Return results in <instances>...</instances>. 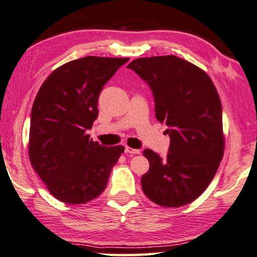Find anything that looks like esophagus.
Wrapping results in <instances>:
<instances>
[{"mask_svg":"<svg viewBox=\"0 0 257 257\" xmlns=\"http://www.w3.org/2000/svg\"><path fill=\"white\" fill-rule=\"evenodd\" d=\"M125 153H129V154H140L141 151L140 150H136V149H132L130 146H125Z\"/></svg>","mask_w":257,"mask_h":257,"instance_id":"esophagus-1","label":"esophagus"}]
</instances>
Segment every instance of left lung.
<instances>
[{"label": "left lung", "instance_id": "1", "mask_svg": "<svg viewBox=\"0 0 257 257\" xmlns=\"http://www.w3.org/2000/svg\"><path fill=\"white\" fill-rule=\"evenodd\" d=\"M128 68L148 82L156 116L168 125L169 152L162 159L144 150L150 162L142 189L162 207H181L203 193L224 154L222 104L205 71L176 56L137 58Z\"/></svg>", "mask_w": 257, "mask_h": 257}]
</instances>
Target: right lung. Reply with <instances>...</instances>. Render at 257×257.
<instances>
[{"label":"right lung","mask_w":257,"mask_h":257,"mask_svg":"<svg viewBox=\"0 0 257 257\" xmlns=\"http://www.w3.org/2000/svg\"><path fill=\"white\" fill-rule=\"evenodd\" d=\"M129 58L88 56L56 68L41 85L31 113L28 156L32 167L58 200L80 205L107 185L122 145L106 148L87 130L98 116L105 83Z\"/></svg>","instance_id":"obj_1"}]
</instances>
